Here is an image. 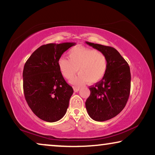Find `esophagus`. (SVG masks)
Returning a JSON list of instances; mask_svg holds the SVG:
<instances>
[{
    "label": "esophagus",
    "mask_w": 155,
    "mask_h": 155,
    "mask_svg": "<svg viewBox=\"0 0 155 155\" xmlns=\"http://www.w3.org/2000/svg\"><path fill=\"white\" fill-rule=\"evenodd\" d=\"M79 90H80L79 87H74V90L75 92H77V91H79Z\"/></svg>",
    "instance_id": "34e87169"
}]
</instances>
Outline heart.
<instances>
[{
  "instance_id": "obj_1",
  "label": "heart",
  "mask_w": 155,
  "mask_h": 155,
  "mask_svg": "<svg viewBox=\"0 0 155 155\" xmlns=\"http://www.w3.org/2000/svg\"><path fill=\"white\" fill-rule=\"evenodd\" d=\"M69 59L61 57L58 61L62 75L68 80L72 79L77 72L79 73L72 80V84L81 85L88 81L98 82L105 75L108 61L103 53L84 47H74L68 52Z\"/></svg>"
}]
</instances>
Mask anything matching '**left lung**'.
I'll use <instances>...</instances> for the list:
<instances>
[{
    "label": "left lung",
    "mask_w": 155,
    "mask_h": 155,
    "mask_svg": "<svg viewBox=\"0 0 155 155\" xmlns=\"http://www.w3.org/2000/svg\"><path fill=\"white\" fill-rule=\"evenodd\" d=\"M107 57L108 67L104 77L90 86V95L85 102L91 118L106 121L116 116L127 104L130 91V72L128 63L116 49L86 41Z\"/></svg>",
    "instance_id": "obj_1"
}]
</instances>
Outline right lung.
Returning <instances> with one entry per match:
<instances>
[{"label": "right lung", "mask_w": 155, "mask_h": 155, "mask_svg": "<svg viewBox=\"0 0 155 155\" xmlns=\"http://www.w3.org/2000/svg\"><path fill=\"white\" fill-rule=\"evenodd\" d=\"M74 42L48 44L35 50L23 70V90L28 107L39 118L57 122L64 116L73 89L60 71L58 61Z\"/></svg>", "instance_id": "1"}]
</instances>
